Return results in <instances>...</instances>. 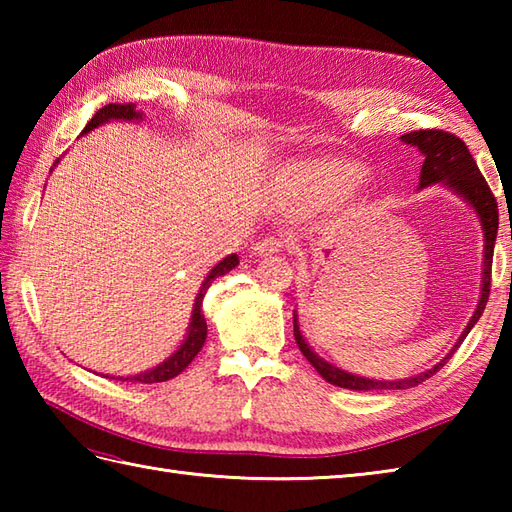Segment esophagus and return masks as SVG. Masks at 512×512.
Returning <instances> with one entry per match:
<instances>
[{
  "instance_id": "34e87169",
  "label": "esophagus",
  "mask_w": 512,
  "mask_h": 512,
  "mask_svg": "<svg viewBox=\"0 0 512 512\" xmlns=\"http://www.w3.org/2000/svg\"><path fill=\"white\" fill-rule=\"evenodd\" d=\"M286 239L279 237V235H270V237H264L259 239V242L253 246V253L255 255H275V253H281V250L286 248Z\"/></svg>"
}]
</instances>
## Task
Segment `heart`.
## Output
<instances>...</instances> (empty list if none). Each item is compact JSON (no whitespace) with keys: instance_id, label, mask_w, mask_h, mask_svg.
<instances>
[{"instance_id":"b5f03b06","label":"heart","mask_w":512,"mask_h":512,"mask_svg":"<svg viewBox=\"0 0 512 512\" xmlns=\"http://www.w3.org/2000/svg\"><path fill=\"white\" fill-rule=\"evenodd\" d=\"M365 180L367 173L363 167L341 160L295 165L286 173L290 195H295L306 209H321L352 198Z\"/></svg>"}]
</instances>
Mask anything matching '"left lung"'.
I'll return each mask as SVG.
<instances>
[{
  "label": "left lung",
  "instance_id": "obj_1",
  "mask_svg": "<svg viewBox=\"0 0 512 512\" xmlns=\"http://www.w3.org/2000/svg\"><path fill=\"white\" fill-rule=\"evenodd\" d=\"M402 143H407L411 147H418L420 154L424 156L422 162V171H420V189L431 187V184H442V187L451 189L453 193H458L462 200L469 202L477 217H480L482 224V233H484V273H482V292H480V301H477V308L473 312L471 321L466 323V328L458 343L453 345V350L442 358V361L422 372L418 376H411L405 380H374V378H363L350 372H343V369L330 365L328 361H323L321 356L312 352V347L303 339V334L299 330V319L295 312V341L299 345L301 354L308 358L310 365L317 369V372L323 376V380H328L330 385L336 387H345V389H354V391H372V389H409L420 385L422 380L431 378L438 369L449 361L453 352L458 350L460 343L466 339V334L471 332L473 325L480 321L482 312L486 308L488 295H491V268H493V250H495V239H497V226H499V213H497V200L495 195L488 189V184L484 176L477 169L475 160L471 156L469 147L464 145V140H460L455 134L444 132V129H418V132H409L400 136Z\"/></svg>",
  "mask_w": 512,
  "mask_h": 512
}]
</instances>
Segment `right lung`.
<instances>
[{
	"label": "right lung",
	"instance_id": "right-lung-1",
	"mask_svg": "<svg viewBox=\"0 0 512 512\" xmlns=\"http://www.w3.org/2000/svg\"><path fill=\"white\" fill-rule=\"evenodd\" d=\"M140 118H143V114L136 110L134 103H123V105L121 103H110V105L101 107V110L92 116V121L85 125L83 134H88V132H92V129H96V127L103 125V123H110V121H140ZM237 264H239V259L233 253V255L224 257L222 262L217 264V266H213L211 273L206 275V279L202 281V286H200L198 297H195V303H193V314H191L189 332H187V336H184L182 345L167 358V361H162L154 369H147V372H140L136 376H118V380H127V383L151 385V383H165V380L176 378L180 372H184V369H187V365L193 361V358L198 356V352L202 350V345L206 341V319H204V314H202V299L206 295V290H209V286L213 284L217 277L226 275L228 270H233Z\"/></svg>",
	"mask_w": 512,
	"mask_h": 512
}]
</instances>
